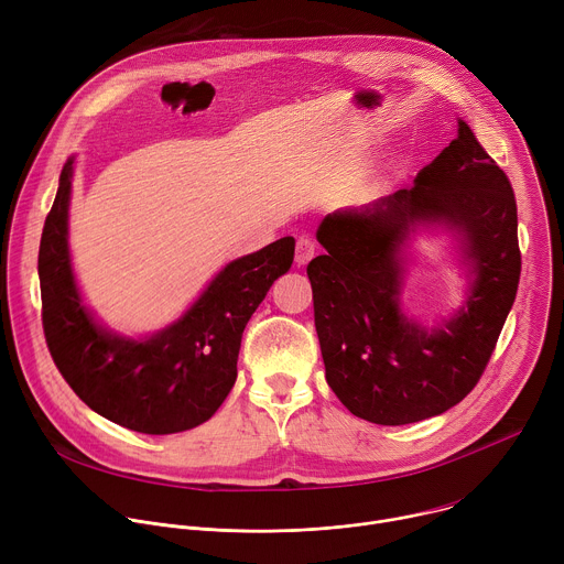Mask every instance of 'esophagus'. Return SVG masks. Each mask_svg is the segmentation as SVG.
Instances as JSON below:
<instances>
[{"label": "esophagus", "mask_w": 564, "mask_h": 564, "mask_svg": "<svg viewBox=\"0 0 564 564\" xmlns=\"http://www.w3.org/2000/svg\"><path fill=\"white\" fill-rule=\"evenodd\" d=\"M314 252H316V246L312 243L310 238L301 236V238L296 240V252H294V261H296V265H305V263L314 257Z\"/></svg>", "instance_id": "1"}]
</instances>
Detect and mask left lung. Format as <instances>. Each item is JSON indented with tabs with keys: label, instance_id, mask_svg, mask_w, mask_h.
Instances as JSON below:
<instances>
[{
	"label": "left lung",
	"instance_id": "1",
	"mask_svg": "<svg viewBox=\"0 0 564 564\" xmlns=\"http://www.w3.org/2000/svg\"><path fill=\"white\" fill-rule=\"evenodd\" d=\"M417 221L460 231L476 276L465 307L429 334L398 310V254ZM310 261L326 381L357 417L401 426L446 413L485 372L520 283L518 207L496 160L459 120L457 138L411 189L328 214Z\"/></svg>",
	"mask_w": 564,
	"mask_h": 564
}]
</instances>
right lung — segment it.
Here are the masks:
<instances>
[{
    "label": "right lung",
    "instance_id": "obj_1",
    "mask_svg": "<svg viewBox=\"0 0 564 564\" xmlns=\"http://www.w3.org/2000/svg\"><path fill=\"white\" fill-rule=\"evenodd\" d=\"M73 158L40 240L42 326L73 392L98 415L135 433L170 435L207 422L236 381L240 337L272 283L294 261V238L236 259L176 321L147 339L102 330L75 288L68 257Z\"/></svg>",
    "mask_w": 564,
    "mask_h": 564
}]
</instances>
